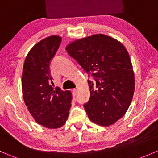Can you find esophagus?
Segmentation results:
<instances>
[{
    "mask_svg": "<svg viewBox=\"0 0 158 158\" xmlns=\"http://www.w3.org/2000/svg\"><path fill=\"white\" fill-rule=\"evenodd\" d=\"M72 94H73V97H75V96L76 95V94H77V89H73V91H72Z\"/></svg>",
    "mask_w": 158,
    "mask_h": 158,
    "instance_id": "esophagus-1",
    "label": "esophagus"
}]
</instances>
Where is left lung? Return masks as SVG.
I'll return each instance as SVG.
<instances>
[{
	"mask_svg": "<svg viewBox=\"0 0 158 158\" xmlns=\"http://www.w3.org/2000/svg\"><path fill=\"white\" fill-rule=\"evenodd\" d=\"M66 50L96 81H88L90 98L84 107L89 118L102 127L114 124L127 111L135 91L127 50L117 39L103 34L72 41Z\"/></svg>",
	"mask_w": 158,
	"mask_h": 158,
	"instance_id": "8db88e82",
	"label": "left lung"
}]
</instances>
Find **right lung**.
Returning <instances> with one entry per match:
<instances>
[{
    "mask_svg": "<svg viewBox=\"0 0 158 158\" xmlns=\"http://www.w3.org/2000/svg\"><path fill=\"white\" fill-rule=\"evenodd\" d=\"M60 42L61 37L51 35L36 43L28 53L23 69L25 104L36 123L48 129L63 127L71 107V92L51 86L50 62Z\"/></svg>",
    "mask_w": 158,
    "mask_h": 158,
    "instance_id": "right-lung-1",
    "label": "right lung"
}]
</instances>
